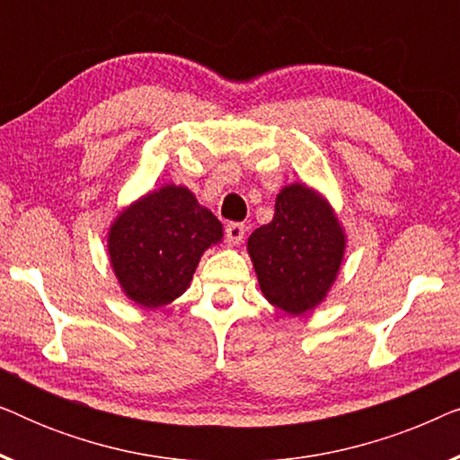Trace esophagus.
<instances>
[{"label":"esophagus","mask_w":460,"mask_h":460,"mask_svg":"<svg viewBox=\"0 0 460 460\" xmlns=\"http://www.w3.org/2000/svg\"><path fill=\"white\" fill-rule=\"evenodd\" d=\"M244 232H247V228H244V224L232 222V224L226 226V241H228L230 247H236V244L243 243Z\"/></svg>","instance_id":"1"}]
</instances>
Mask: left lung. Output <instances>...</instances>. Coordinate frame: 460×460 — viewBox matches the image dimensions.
Listing matches in <instances>:
<instances>
[{
    "instance_id": "obj_1",
    "label": "left lung",
    "mask_w": 460,
    "mask_h": 460,
    "mask_svg": "<svg viewBox=\"0 0 460 460\" xmlns=\"http://www.w3.org/2000/svg\"><path fill=\"white\" fill-rule=\"evenodd\" d=\"M274 217L247 241L260 288L270 304L299 316L323 304L345 255V230L323 194L288 184L276 197Z\"/></svg>"
}]
</instances>
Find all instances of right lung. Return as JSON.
I'll return each mask as SVG.
<instances>
[{"mask_svg":"<svg viewBox=\"0 0 460 460\" xmlns=\"http://www.w3.org/2000/svg\"><path fill=\"white\" fill-rule=\"evenodd\" d=\"M222 238V222L186 186L165 184L119 213L106 247L125 297L155 310L184 295L200 255Z\"/></svg>","mask_w":460,"mask_h":460,"instance_id":"obj_1","label":"right lung"}]
</instances>
